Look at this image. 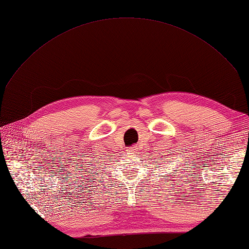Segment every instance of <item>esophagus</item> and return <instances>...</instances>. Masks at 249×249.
Masks as SVG:
<instances>
[{
	"label": "esophagus",
	"instance_id": "esophagus-1",
	"mask_svg": "<svg viewBox=\"0 0 249 249\" xmlns=\"http://www.w3.org/2000/svg\"><path fill=\"white\" fill-rule=\"evenodd\" d=\"M126 151H128V152H130V153H132V154H134L137 151V147H136V145H132V147H129Z\"/></svg>",
	"mask_w": 249,
	"mask_h": 249
}]
</instances>
